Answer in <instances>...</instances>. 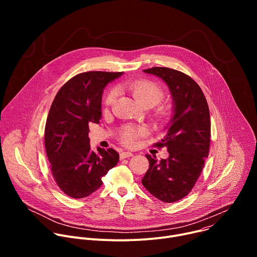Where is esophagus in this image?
<instances>
[{
    "label": "esophagus",
    "instance_id": "1",
    "mask_svg": "<svg viewBox=\"0 0 257 257\" xmlns=\"http://www.w3.org/2000/svg\"><path fill=\"white\" fill-rule=\"evenodd\" d=\"M132 156H133V154L131 152H122L120 154V158L121 159H127V158H130Z\"/></svg>",
    "mask_w": 257,
    "mask_h": 257
}]
</instances>
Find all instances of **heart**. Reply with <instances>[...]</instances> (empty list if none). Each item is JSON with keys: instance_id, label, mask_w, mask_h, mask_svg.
<instances>
[{"instance_id": "heart-1", "label": "heart", "mask_w": 257, "mask_h": 257, "mask_svg": "<svg viewBox=\"0 0 257 257\" xmlns=\"http://www.w3.org/2000/svg\"><path fill=\"white\" fill-rule=\"evenodd\" d=\"M127 88L132 92L133 96L142 105L154 106L159 103L164 97L163 88L154 81L151 80H134L127 83ZM116 97V90L111 89L105 96V103L111 104ZM160 117H164L167 114L165 108L161 107L158 112ZM143 133L142 128H135L127 126L122 130L121 138L123 142L127 144H132L139 135Z\"/></svg>"}]
</instances>
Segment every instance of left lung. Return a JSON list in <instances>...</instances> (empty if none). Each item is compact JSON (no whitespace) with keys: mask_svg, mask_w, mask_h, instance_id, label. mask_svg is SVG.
Wrapping results in <instances>:
<instances>
[{"mask_svg":"<svg viewBox=\"0 0 257 257\" xmlns=\"http://www.w3.org/2000/svg\"><path fill=\"white\" fill-rule=\"evenodd\" d=\"M144 73L160 77L169 87L173 115L166 134L156 143L167 148L169 157L158 162L146 155L150 169L141 182L155 197L175 202L193 188L208 157L210 117L206 98L199 85L188 75L167 67H153Z\"/></svg>","mask_w":257,"mask_h":257,"instance_id":"1","label":"left lung"}]
</instances>
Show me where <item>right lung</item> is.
Wrapping results in <instances>:
<instances>
[{
  "label": "right lung",
  "instance_id": "obj_1",
  "mask_svg": "<svg viewBox=\"0 0 257 257\" xmlns=\"http://www.w3.org/2000/svg\"><path fill=\"white\" fill-rule=\"evenodd\" d=\"M121 75L123 72L80 73L62 86L51 105L46 152L56 183L70 197L83 198L97 190L101 177L119 162L113 149L91 151L88 124L99 123L103 88Z\"/></svg>",
  "mask_w": 257,
  "mask_h": 257
}]
</instances>
